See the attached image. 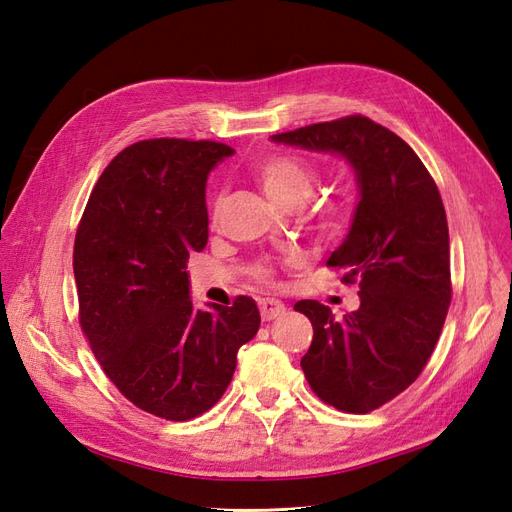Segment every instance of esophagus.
Here are the masks:
<instances>
[{
	"label": "esophagus",
	"mask_w": 512,
	"mask_h": 512,
	"mask_svg": "<svg viewBox=\"0 0 512 512\" xmlns=\"http://www.w3.org/2000/svg\"><path fill=\"white\" fill-rule=\"evenodd\" d=\"M284 314H286V305L282 301H277V299H262L260 301V316L265 322L280 318Z\"/></svg>",
	"instance_id": "34e87169"
}]
</instances>
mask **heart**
Here are the masks:
<instances>
[{
  "instance_id": "b5f03b06",
  "label": "heart",
  "mask_w": 512,
  "mask_h": 512,
  "mask_svg": "<svg viewBox=\"0 0 512 512\" xmlns=\"http://www.w3.org/2000/svg\"><path fill=\"white\" fill-rule=\"evenodd\" d=\"M250 173L273 203L286 211L299 209L316 185L314 166L299 156H290V153H273V156L260 158L250 166ZM218 205L220 196H215V207ZM316 215L320 218L322 226L331 228L337 224L342 209H339V205L327 203L316 211ZM271 275V269L265 265L256 269L258 280L267 282L271 280Z\"/></svg>"
}]
</instances>
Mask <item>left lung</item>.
<instances>
[{
  "label": "left lung",
  "mask_w": 512,
  "mask_h": 512,
  "mask_svg": "<svg viewBox=\"0 0 512 512\" xmlns=\"http://www.w3.org/2000/svg\"><path fill=\"white\" fill-rule=\"evenodd\" d=\"M273 143L344 158L359 185L344 243L327 260L359 284L361 305L335 320L318 301L294 309L314 327L301 359L312 391L337 410L367 414L418 378L451 305L448 224L436 181L412 147L361 115L273 134Z\"/></svg>",
  "instance_id": "left-lung-1"
}]
</instances>
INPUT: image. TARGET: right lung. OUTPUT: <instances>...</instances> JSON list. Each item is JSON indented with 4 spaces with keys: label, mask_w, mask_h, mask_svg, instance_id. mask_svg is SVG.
<instances>
[{
    "label": "right lung",
    "mask_w": 512,
    "mask_h": 512,
    "mask_svg": "<svg viewBox=\"0 0 512 512\" xmlns=\"http://www.w3.org/2000/svg\"><path fill=\"white\" fill-rule=\"evenodd\" d=\"M235 149L151 138L111 160L74 239L81 329L104 374L136 408L190 421L218 404L239 348L258 333L256 301L190 299L188 262L205 250L207 177Z\"/></svg>",
    "instance_id": "1"
}]
</instances>
